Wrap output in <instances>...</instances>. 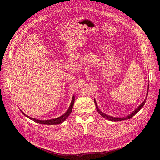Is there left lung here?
Wrapping results in <instances>:
<instances>
[{
	"mask_svg": "<svg viewBox=\"0 0 160 160\" xmlns=\"http://www.w3.org/2000/svg\"><path fill=\"white\" fill-rule=\"evenodd\" d=\"M148 89H149V86H148ZM148 91H147V95H146V97H148ZM146 99H147V98H146V99H145V100L143 101L142 103H141V104H140V105H139V107H138L137 109H135L133 111V112L132 113H131L130 115H129L128 116H127V117H125V118H115V117H112V116H110V115H107V114H105V113H103L102 111H101L99 109L98 105H97V103H96L95 100H94V103H95L96 109H97V110H98V113H99L101 116H102V117H103L104 118L107 119H109V120H110V121H112V122H118V121H122V120L129 119H130V118H132L133 115H135V114H136V113L138 112V111L143 107V105H144L145 103H146Z\"/></svg>",
	"mask_w": 160,
	"mask_h": 160,
	"instance_id": "obj_1",
	"label": "left lung"
}]
</instances>
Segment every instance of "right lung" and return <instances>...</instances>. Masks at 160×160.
Segmentation results:
<instances>
[{
	"instance_id": "add662e5",
	"label": "right lung",
	"mask_w": 160,
	"mask_h": 160,
	"mask_svg": "<svg viewBox=\"0 0 160 160\" xmlns=\"http://www.w3.org/2000/svg\"><path fill=\"white\" fill-rule=\"evenodd\" d=\"M74 102H75V96L73 95L72 96V101H71V105L69 106V109H67V111H66V112L63 114L61 116H60V117L57 118H55V119H49V120H39V119H35V118H32L31 117H29V116L27 115L26 114H25V113H23L22 111L21 110V112L25 115V116H27V117L30 119L32 121H34V122H36V123H40V124H44V125H57V124H60L62 122H63L64 121L69 117V115H70V113H71L72 111V107H73V105H74Z\"/></svg>"
}]
</instances>
